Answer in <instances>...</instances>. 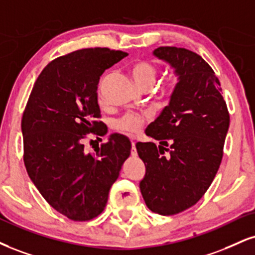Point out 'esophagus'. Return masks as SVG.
Instances as JSON below:
<instances>
[{"mask_svg": "<svg viewBox=\"0 0 255 255\" xmlns=\"http://www.w3.org/2000/svg\"><path fill=\"white\" fill-rule=\"evenodd\" d=\"M131 157H136V147H135V141H131V151H130Z\"/></svg>", "mask_w": 255, "mask_h": 255, "instance_id": "esophagus-1", "label": "esophagus"}]
</instances>
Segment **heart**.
I'll return each mask as SVG.
<instances>
[{"label":"heart","mask_w":255,"mask_h":255,"mask_svg":"<svg viewBox=\"0 0 255 255\" xmlns=\"http://www.w3.org/2000/svg\"><path fill=\"white\" fill-rule=\"evenodd\" d=\"M131 76H133L134 81H135L136 85L139 87L141 90L146 88H151L155 84V81H157L159 70L158 67L154 65V64L149 63L147 60H141L137 61V63L134 64L131 66ZM97 100L98 103L103 104L104 98L102 94V85L98 87L97 90ZM147 120L146 115H140L135 114V113H128L120 118L118 121H116V129L121 133L127 134V135H135L136 133H139L142 128L143 124Z\"/></svg>","instance_id":"b5f03b06"}]
</instances>
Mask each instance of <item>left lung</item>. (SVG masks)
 <instances>
[{"instance_id":"obj_1","label":"left lung","mask_w":255,"mask_h":255,"mask_svg":"<svg viewBox=\"0 0 255 255\" xmlns=\"http://www.w3.org/2000/svg\"><path fill=\"white\" fill-rule=\"evenodd\" d=\"M153 54L173 67L178 83L146 129L160 145L136 143L146 166L140 191L149 210L168 216L195 205L209 189L223 157L229 113L219 78L201 56L170 46Z\"/></svg>"}]
</instances>
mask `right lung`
<instances>
[{"label": "right lung", "mask_w": 255, "mask_h": 255, "mask_svg": "<svg viewBox=\"0 0 255 255\" xmlns=\"http://www.w3.org/2000/svg\"><path fill=\"white\" fill-rule=\"evenodd\" d=\"M127 56L106 47L83 48L52 60L34 83L21 129L27 173L48 204L72 221L106 208L131 143L122 134L84 151L85 134H107L97 102L100 77Z\"/></svg>", "instance_id": "obj_1"}]
</instances>
